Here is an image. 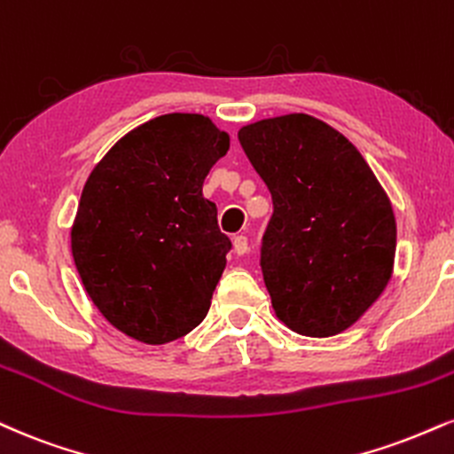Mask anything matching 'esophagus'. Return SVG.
Returning <instances> with one entry per match:
<instances>
[{"mask_svg":"<svg viewBox=\"0 0 454 454\" xmlns=\"http://www.w3.org/2000/svg\"><path fill=\"white\" fill-rule=\"evenodd\" d=\"M232 243H234V251H237L239 255H245L249 251V241L245 234H237V237L232 239Z\"/></svg>","mask_w":454,"mask_h":454,"instance_id":"obj_1","label":"esophagus"}]
</instances>
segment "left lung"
I'll return each mask as SVG.
<instances>
[{"instance_id":"obj_1","label":"left lung","mask_w":454,"mask_h":454,"mask_svg":"<svg viewBox=\"0 0 454 454\" xmlns=\"http://www.w3.org/2000/svg\"><path fill=\"white\" fill-rule=\"evenodd\" d=\"M272 196L260 266L277 317L313 338L347 330L391 279L395 217L351 141L307 114L239 130Z\"/></svg>"}]
</instances>
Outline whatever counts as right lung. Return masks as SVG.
<instances>
[{
    "mask_svg": "<svg viewBox=\"0 0 454 454\" xmlns=\"http://www.w3.org/2000/svg\"><path fill=\"white\" fill-rule=\"evenodd\" d=\"M228 147L209 118L165 114L124 135L86 179L75 269L101 315L135 340H177L211 307L232 243L203 182Z\"/></svg>",
    "mask_w": 454,
    "mask_h": 454,
    "instance_id": "add662e5",
    "label": "right lung"
}]
</instances>
